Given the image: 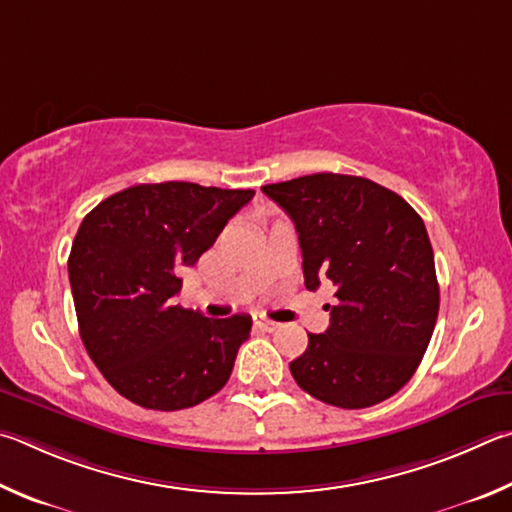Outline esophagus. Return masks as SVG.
I'll use <instances>...</instances> for the list:
<instances>
[{
    "label": "esophagus",
    "instance_id": "1",
    "mask_svg": "<svg viewBox=\"0 0 512 512\" xmlns=\"http://www.w3.org/2000/svg\"><path fill=\"white\" fill-rule=\"evenodd\" d=\"M254 326L258 330H263V333H274V330L279 328V324H274V321H270V319H256Z\"/></svg>",
    "mask_w": 512,
    "mask_h": 512
}]
</instances>
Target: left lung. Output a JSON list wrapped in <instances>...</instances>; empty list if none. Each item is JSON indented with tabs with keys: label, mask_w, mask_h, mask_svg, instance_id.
I'll return each mask as SVG.
<instances>
[{
	"label": "left lung",
	"mask_w": 512,
	"mask_h": 512,
	"mask_svg": "<svg viewBox=\"0 0 512 512\" xmlns=\"http://www.w3.org/2000/svg\"><path fill=\"white\" fill-rule=\"evenodd\" d=\"M263 193L299 233L308 290L335 285L326 333H308L292 378L326 405L364 409L416 373L438 317L434 251L425 222L398 193L366 177L315 173Z\"/></svg>",
	"instance_id": "obj_1"
}]
</instances>
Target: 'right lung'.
I'll return each mask as SVG.
<instances>
[{
	"label": "right lung",
	"mask_w": 512,
	"mask_h": 512,
	"mask_svg": "<svg viewBox=\"0 0 512 512\" xmlns=\"http://www.w3.org/2000/svg\"><path fill=\"white\" fill-rule=\"evenodd\" d=\"M251 188L137 184L85 215L69 254L80 339L103 378L146 409L200 405L227 384L251 317L173 306L193 267Z\"/></svg>",
	"instance_id": "1"
}]
</instances>
